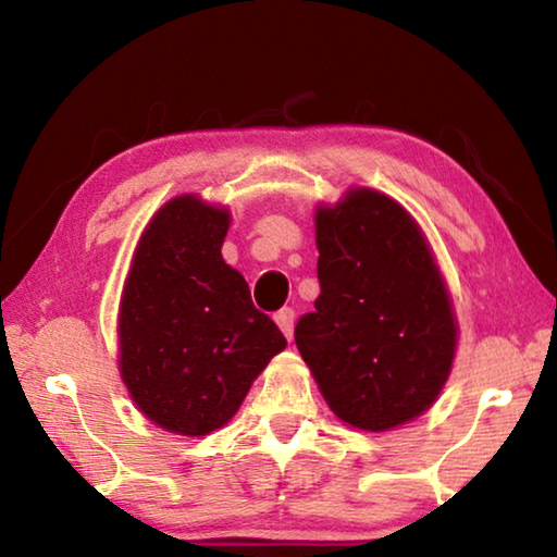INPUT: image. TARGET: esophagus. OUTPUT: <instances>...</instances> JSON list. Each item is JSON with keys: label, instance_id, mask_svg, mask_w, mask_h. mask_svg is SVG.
<instances>
[{"label": "esophagus", "instance_id": "obj_1", "mask_svg": "<svg viewBox=\"0 0 557 557\" xmlns=\"http://www.w3.org/2000/svg\"><path fill=\"white\" fill-rule=\"evenodd\" d=\"M275 322L282 329V334H285L287 338H292V332H295V309L282 307L280 312L275 314Z\"/></svg>", "mask_w": 557, "mask_h": 557}]
</instances>
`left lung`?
<instances>
[{
	"mask_svg": "<svg viewBox=\"0 0 557 557\" xmlns=\"http://www.w3.org/2000/svg\"><path fill=\"white\" fill-rule=\"evenodd\" d=\"M322 295L295 326L329 408L383 432L425 412L445 385L457 322L420 225L391 196L351 188L317 209Z\"/></svg>",
	"mask_w": 557,
	"mask_h": 557,
	"instance_id": "obj_1",
	"label": "left lung"
}]
</instances>
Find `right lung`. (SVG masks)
Wrapping results in <instances>:
<instances>
[{
  "label": "right lung",
  "instance_id": "obj_1",
  "mask_svg": "<svg viewBox=\"0 0 557 557\" xmlns=\"http://www.w3.org/2000/svg\"><path fill=\"white\" fill-rule=\"evenodd\" d=\"M228 209L176 196L137 243L117 317L120 375L154 425L199 437L223 428L287 346L225 265Z\"/></svg>",
  "mask_w": 557,
  "mask_h": 557
}]
</instances>
